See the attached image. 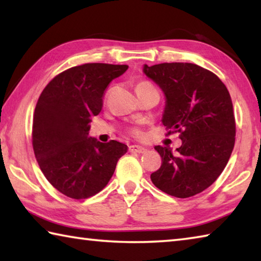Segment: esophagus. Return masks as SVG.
I'll return each mask as SVG.
<instances>
[{"label": "esophagus", "instance_id": "esophagus-1", "mask_svg": "<svg viewBox=\"0 0 261 261\" xmlns=\"http://www.w3.org/2000/svg\"><path fill=\"white\" fill-rule=\"evenodd\" d=\"M130 152H134V153H146L147 152V148H145L143 146H139V145H131V146L129 147Z\"/></svg>", "mask_w": 261, "mask_h": 261}]
</instances>
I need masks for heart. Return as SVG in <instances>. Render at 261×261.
<instances>
[{"mask_svg":"<svg viewBox=\"0 0 261 261\" xmlns=\"http://www.w3.org/2000/svg\"><path fill=\"white\" fill-rule=\"evenodd\" d=\"M153 87L151 84L148 82H139L138 84L136 85V91H139V90H145V88H151ZM135 134L138 135V131H135Z\"/></svg>","mask_w":261,"mask_h":261,"instance_id":"1","label":"heart"}]
</instances>
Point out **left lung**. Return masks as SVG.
Listing matches in <instances>:
<instances>
[{"label":"left lung","instance_id":"left-lung-1","mask_svg":"<svg viewBox=\"0 0 261 261\" xmlns=\"http://www.w3.org/2000/svg\"><path fill=\"white\" fill-rule=\"evenodd\" d=\"M143 72L166 96L162 124L182 140L174 153L154 147L162 163L151 179L170 196L192 197L215 182L231 155L236 125L230 94L216 74L197 64H145Z\"/></svg>","mask_w":261,"mask_h":261}]
</instances>
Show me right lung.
I'll return each mask as SVG.
<instances>
[{
    "mask_svg": "<svg viewBox=\"0 0 261 261\" xmlns=\"http://www.w3.org/2000/svg\"><path fill=\"white\" fill-rule=\"evenodd\" d=\"M127 65L86 63L57 74L35 106L32 144L40 169L53 187L73 199L100 192L127 151L116 140L88 136L92 117L102 109L103 92Z\"/></svg>",
    "mask_w": 261,
    "mask_h": 261,
    "instance_id": "right-lung-1",
    "label": "right lung"
}]
</instances>
